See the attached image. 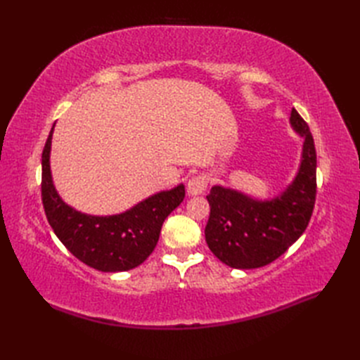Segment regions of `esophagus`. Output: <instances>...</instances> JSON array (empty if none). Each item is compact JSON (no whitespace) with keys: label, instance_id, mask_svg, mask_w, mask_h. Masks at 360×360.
<instances>
[{"label":"esophagus","instance_id":"esophagus-1","mask_svg":"<svg viewBox=\"0 0 360 360\" xmlns=\"http://www.w3.org/2000/svg\"><path fill=\"white\" fill-rule=\"evenodd\" d=\"M207 188V177L205 176H197V177H192L188 181V195L189 197H195V195H201Z\"/></svg>","mask_w":360,"mask_h":360}]
</instances>
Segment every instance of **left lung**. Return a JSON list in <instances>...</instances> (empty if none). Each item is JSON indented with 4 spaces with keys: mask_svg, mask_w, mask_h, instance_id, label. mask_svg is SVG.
Segmentation results:
<instances>
[{
    "mask_svg": "<svg viewBox=\"0 0 360 360\" xmlns=\"http://www.w3.org/2000/svg\"><path fill=\"white\" fill-rule=\"evenodd\" d=\"M290 124L303 138L302 159L292 181L271 200H255L236 189L213 186L205 242L224 264L257 269L279 258L307 230L317 193V155L307 122L294 110Z\"/></svg>",
    "mask_w": 360,
    "mask_h": 360,
    "instance_id": "left-lung-1",
    "label": "left lung"
}]
</instances>
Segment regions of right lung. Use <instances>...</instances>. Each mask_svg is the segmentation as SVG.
<instances>
[{
	"instance_id": "right-lung-1",
	"label": "right lung",
	"mask_w": 360,
	"mask_h": 360,
	"mask_svg": "<svg viewBox=\"0 0 360 360\" xmlns=\"http://www.w3.org/2000/svg\"><path fill=\"white\" fill-rule=\"evenodd\" d=\"M53 126L41 153V201L53 233L70 254L96 270L114 274L144 263L158 245L163 221L181 204L184 186L151 195L120 214L93 216L75 210L61 200L52 181Z\"/></svg>"
}]
</instances>
